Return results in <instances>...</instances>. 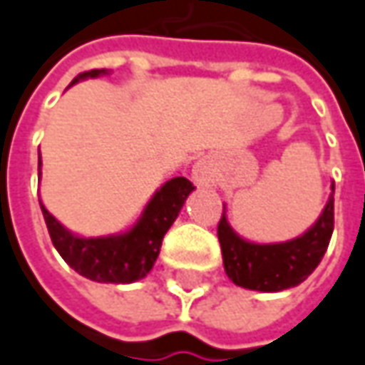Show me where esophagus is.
Masks as SVG:
<instances>
[{"label":"esophagus","instance_id":"1","mask_svg":"<svg viewBox=\"0 0 365 365\" xmlns=\"http://www.w3.org/2000/svg\"><path fill=\"white\" fill-rule=\"evenodd\" d=\"M192 178L197 185H214L216 183V171L207 159H200L192 170Z\"/></svg>","mask_w":365,"mask_h":365}]
</instances>
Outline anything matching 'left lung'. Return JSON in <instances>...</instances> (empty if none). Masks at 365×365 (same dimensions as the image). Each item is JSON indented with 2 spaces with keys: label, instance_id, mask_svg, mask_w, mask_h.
<instances>
[{
  "label": "left lung",
  "instance_id": "left-lung-1",
  "mask_svg": "<svg viewBox=\"0 0 365 365\" xmlns=\"http://www.w3.org/2000/svg\"><path fill=\"white\" fill-rule=\"evenodd\" d=\"M333 190V185H331ZM333 234V194L307 232L279 245H255L230 228L226 214L218 222V240L228 279L252 291H284L303 283L317 269Z\"/></svg>",
  "mask_w": 365,
  "mask_h": 365
}]
</instances>
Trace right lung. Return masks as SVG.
I'll use <instances>...</instances> for the list:
<instances>
[{
    "instance_id": "obj_1",
    "label": "right lung",
    "mask_w": 365,
    "mask_h": 365,
    "mask_svg": "<svg viewBox=\"0 0 365 365\" xmlns=\"http://www.w3.org/2000/svg\"><path fill=\"white\" fill-rule=\"evenodd\" d=\"M107 74L105 68H95L78 74L74 82L96 78ZM42 163V161H40ZM194 183L185 178H173L149 200L141 218L129 232L101 238H81L68 232L40 202L46 226L60 257L78 274L96 283H133L143 279L153 269L165 232L175 222L185 197L192 194Z\"/></svg>"
}]
</instances>
